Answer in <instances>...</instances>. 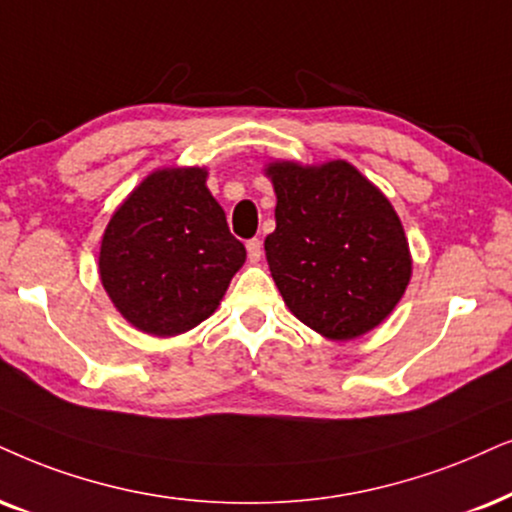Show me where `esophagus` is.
<instances>
[{
    "label": "esophagus",
    "instance_id": "esophagus-1",
    "mask_svg": "<svg viewBox=\"0 0 512 512\" xmlns=\"http://www.w3.org/2000/svg\"><path fill=\"white\" fill-rule=\"evenodd\" d=\"M245 248H248L250 262H260L262 260V241H260V238H250V241L245 243Z\"/></svg>",
    "mask_w": 512,
    "mask_h": 512
}]
</instances>
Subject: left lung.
Listing matches in <instances>:
<instances>
[{
  "mask_svg": "<svg viewBox=\"0 0 512 512\" xmlns=\"http://www.w3.org/2000/svg\"><path fill=\"white\" fill-rule=\"evenodd\" d=\"M267 174L276 231L264 250L288 309L331 340L368 333L411 278L409 243L390 200L345 160L271 163Z\"/></svg>",
  "mask_w": 512,
  "mask_h": 512,
  "instance_id": "8db88e82",
  "label": "left lung"
}]
</instances>
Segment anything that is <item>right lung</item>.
<instances>
[{
    "mask_svg": "<svg viewBox=\"0 0 512 512\" xmlns=\"http://www.w3.org/2000/svg\"><path fill=\"white\" fill-rule=\"evenodd\" d=\"M205 177L198 167L153 172L103 234V288L132 326L158 338L208 319L245 262Z\"/></svg>",
    "mask_w": 512,
    "mask_h": 512,
    "instance_id": "right-lung-1",
    "label": "right lung"
}]
</instances>
